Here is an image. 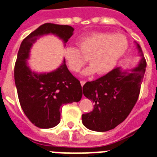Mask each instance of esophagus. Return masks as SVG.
Segmentation results:
<instances>
[{
    "label": "esophagus",
    "mask_w": 157,
    "mask_h": 157,
    "mask_svg": "<svg viewBox=\"0 0 157 157\" xmlns=\"http://www.w3.org/2000/svg\"><path fill=\"white\" fill-rule=\"evenodd\" d=\"M85 83H86V82H85V81H83V80H82V81L80 82V83H81V85H82V86L84 85V84H85Z\"/></svg>",
    "instance_id": "obj_1"
}]
</instances>
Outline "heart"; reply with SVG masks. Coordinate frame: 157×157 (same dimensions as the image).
I'll return each instance as SVG.
<instances>
[{"instance_id":"heart-1","label":"heart","mask_w":157,"mask_h":157,"mask_svg":"<svg viewBox=\"0 0 157 157\" xmlns=\"http://www.w3.org/2000/svg\"><path fill=\"white\" fill-rule=\"evenodd\" d=\"M78 48L69 46L64 49V58L69 69L74 73L81 70L87 62L91 63L84 74L97 72L104 74L116 66L128 48L124 35L112 33H94L78 40Z\"/></svg>"}]
</instances>
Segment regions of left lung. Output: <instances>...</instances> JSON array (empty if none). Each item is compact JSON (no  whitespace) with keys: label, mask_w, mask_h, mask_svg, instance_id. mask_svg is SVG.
<instances>
[{"label":"left lung","mask_w":157,"mask_h":157,"mask_svg":"<svg viewBox=\"0 0 157 157\" xmlns=\"http://www.w3.org/2000/svg\"><path fill=\"white\" fill-rule=\"evenodd\" d=\"M137 48L141 53L139 44ZM141 56L138 66L130 73L116 67L102 77L83 85V95L95 103L94 110L82 115L83 124L88 129L107 132L128 117L138 99L147 68L142 53Z\"/></svg>","instance_id":"left-lung-1"}]
</instances>
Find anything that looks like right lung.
I'll use <instances>...</instances> for the list:
<instances>
[{"label":"right lung","instance_id":"1","mask_svg":"<svg viewBox=\"0 0 157 157\" xmlns=\"http://www.w3.org/2000/svg\"><path fill=\"white\" fill-rule=\"evenodd\" d=\"M69 25L45 23L23 40L16 59L14 76L22 110L33 124L40 128H51L60 122V108L78 102L83 96L79 80L67 68L65 62L48 74H36L27 66L30 48L41 35L54 34L64 43L73 35Z\"/></svg>","mask_w":157,"mask_h":157}]
</instances>
